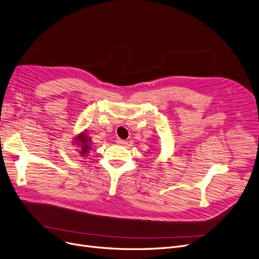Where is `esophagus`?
<instances>
[{"label": "esophagus", "instance_id": "34e87169", "mask_svg": "<svg viewBox=\"0 0 259 259\" xmlns=\"http://www.w3.org/2000/svg\"><path fill=\"white\" fill-rule=\"evenodd\" d=\"M116 143L119 144V145H126V144H127V142H126L125 140H121V139H117V140H116Z\"/></svg>", "mask_w": 259, "mask_h": 259}]
</instances>
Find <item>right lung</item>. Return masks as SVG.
<instances>
[{
	"instance_id": "1",
	"label": "right lung",
	"mask_w": 259,
	"mask_h": 259,
	"mask_svg": "<svg viewBox=\"0 0 259 259\" xmlns=\"http://www.w3.org/2000/svg\"><path fill=\"white\" fill-rule=\"evenodd\" d=\"M75 140V144L80 147V155L85 156L86 153H88V151L90 150V139L87 137V134H85V132H83L78 134Z\"/></svg>"
}]
</instances>
